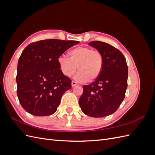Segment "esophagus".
Segmentation results:
<instances>
[{
    "instance_id": "obj_1",
    "label": "esophagus",
    "mask_w": 155,
    "mask_h": 155,
    "mask_svg": "<svg viewBox=\"0 0 155 155\" xmlns=\"http://www.w3.org/2000/svg\"><path fill=\"white\" fill-rule=\"evenodd\" d=\"M76 85H77V83L76 81H72V87H75V86H76Z\"/></svg>"
}]
</instances>
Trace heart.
Here are the masks:
<instances>
[{"label": "heart", "mask_w": 155, "mask_h": 155, "mask_svg": "<svg viewBox=\"0 0 155 155\" xmlns=\"http://www.w3.org/2000/svg\"><path fill=\"white\" fill-rule=\"evenodd\" d=\"M58 63L64 76H72L78 69L79 72L75 79L78 82L85 83L88 79L89 81H95L100 76L104 59L98 50L88 46H79L69 51V58L60 55Z\"/></svg>", "instance_id": "heart-1"}]
</instances>
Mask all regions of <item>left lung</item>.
I'll list each match as a JSON object with an SVG mask.
<instances>
[{
  "instance_id": "1",
  "label": "left lung",
  "mask_w": 155,
  "mask_h": 155,
  "mask_svg": "<svg viewBox=\"0 0 155 155\" xmlns=\"http://www.w3.org/2000/svg\"><path fill=\"white\" fill-rule=\"evenodd\" d=\"M88 45L100 51L104 65L98 78L83 87L79 104L84 114L101 118L113 114L124 100L128 67L124 55L112 45L97 41Z\"/></svg>"
}]
</instances>
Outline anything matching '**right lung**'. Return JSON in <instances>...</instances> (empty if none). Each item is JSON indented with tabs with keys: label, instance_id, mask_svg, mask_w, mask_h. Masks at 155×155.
I'll use <instances>...</instances> for the list:
<instances>
[{
	"label": "right lung",
	"instance_id": "1",
	"mask_svg": "<svg viewBox=\"0 0 155 155\" xmlns=\"http://www.w3.org/2000/svg\"><path fill=\"white\" fill-rule=\"evenodd\" d=\"M76 41L46 39L28 45L17 64V94L21 106L37 116L55 113L71 79L61 71L58 59L79 43Z\"/></svg>",
	"mask_w": 155,
	"mask_h": 155
}]
</instances>
